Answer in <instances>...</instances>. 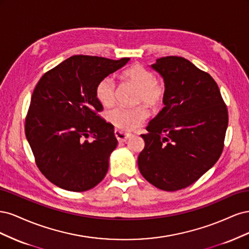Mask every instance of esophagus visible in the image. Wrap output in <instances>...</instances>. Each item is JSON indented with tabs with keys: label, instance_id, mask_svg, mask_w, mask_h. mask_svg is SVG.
<instances>
[{
	"label": "esophagus",
	"instance_id": "obj_1",
	"mask_svg": "<svg viewBox=\"0 0 249 249\" xmlns=\"http://www.w3.org/2000/svg\"><path fill=\"white\" fill-rule=\"evenodd\" d=\"M114 134H115L116 139H117L119 142L126 141L127 139H129V138L131 137V134H129V133H124V132L119 131V130H115Z\"/></svg>",
	"mask_w": 249,
	"mask_h": 249
}]
</instances>
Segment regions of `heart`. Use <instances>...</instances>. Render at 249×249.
Here are the masks:
<instances>
[{"mask_svg":"<svg viewBox=\"0 0 249 249\" xmlns=\"http://www.w3.org/2000/svg\"><path fill=\"white\" fill-rule=\"evenodd\" d=\"M124 76L125 80L138 87L136 103H144L150 108L156 109L163 103L166 95V87L164 83L157 80L154 72L141 64H135L127 69ZM97 100L105 107H111L116 97V83L112 77H105L95 88ZM148 116V110L144 105L135 107L118 106L111 110L108 114L109 120L117 129L132 131L138 127Z\"/></svg>","mask_w":249,"mask_h":249,"instance_id":"heart-1","label":"heart"}]
</instances>
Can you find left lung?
<instances>
[{
	"label": "left lung",
	"mask_w": 249,
	"mask_h": 249,
	"mask_svg": "<svg viewBox=\"0 0 249 249\" xmlns=\"http://www.w3.org/2000/svg\"><path fill=\"white\" fill-rule=\"evenodd\" d=\"M164 79L165 107L142 134L138 167L147 182L165 191L190 186L219 159L229 124L228 108L215 80L178 56L152 65Z\"/></svg>",
	"instance_id": "8db88e82"
}]
</instances>
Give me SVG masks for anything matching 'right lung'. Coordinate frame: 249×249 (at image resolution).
Listing matches in <instances>:
<instances>
[{"instance_id": "1", "label": "right lung", "mask_w": 249, "mask_h": 249, "mask_svg": "<svg viewBox=\"0 0 249 249\" xmlns=\"http://www.w3.org/2000/svg\"><path fill=\"white\" fill-rule=\"evenodd\" d=\"M129 60L74 55L47 71L37 83L25 133L37 167L51 183L82 192L106 176L117 139L114 126L99 115L103 105L95 88Z\"/></svg>"}]
</instances>
